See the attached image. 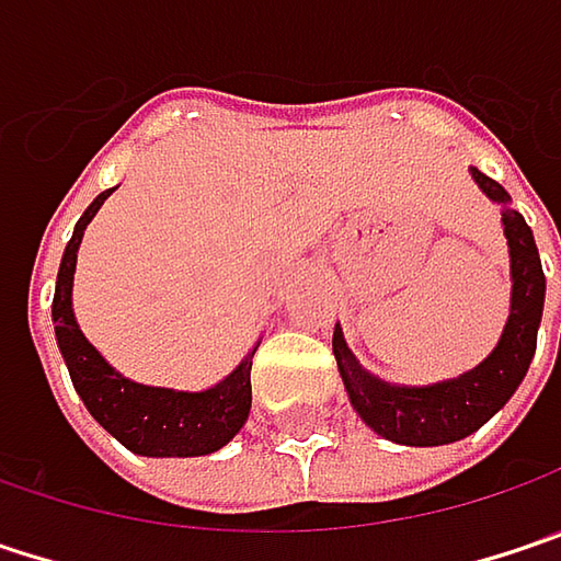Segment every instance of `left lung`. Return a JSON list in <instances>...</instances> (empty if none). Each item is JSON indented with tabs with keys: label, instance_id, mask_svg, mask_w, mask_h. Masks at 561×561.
Segmentation results:
<instances>
[{
	"label": "left lung",
	"instance_id": "1",
	"mask_svg": "<svg viewBox=\"0 0 561 561\" xmlns=\"http://www.w3.org/2000/svg\"><path fill=\"white\" fill-rule=\"evenodd\" d=\"M479 191L501 207V226L511 255V309L492 354L450 380L405 386L389 382L364 370L354 351L347 347L341 325L332 335V354L339 360V377L344 392L360 421L380 437L405 447H444L479 431L495 412L507 405L537 351V329L546 300L540 252L534 242V229L511 207V194L499 181L469 169Z\"/></svg>",
	"mask_w": 561,
	"mask_h": 561
}]
</instances>
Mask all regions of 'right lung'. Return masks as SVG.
Listing matches in <instances>:
<instances>
[{"label":"right lung","mask_w":561,"mask_h":561,"mask_svg":"<svg viewBox=\"0 0 561 561\" xmlns=\"http://www.w3.org/2000/svg\"><path fill=\"white\" fill-rule=\"evenodd\" d=\"M114 194V187L101 191L89 204V210L79 217L72 239L66 242V252L57 274V294H54V332L60 344L62 360L69 367L72 386L79 399L85 402L89 415L101 427L117 437L127 450L140 457H207L226 447L242 424L249 421L252 409V357L261 341L239 360L232 374L220 382L187 392L169 386H146L130 380L121 370H114L92 341L82 335L72 309V277L76 259L85 236V226L95 220L101 204Z\"/></svg>","instance_id":"obj_1"}]
</instances>
